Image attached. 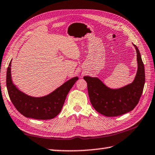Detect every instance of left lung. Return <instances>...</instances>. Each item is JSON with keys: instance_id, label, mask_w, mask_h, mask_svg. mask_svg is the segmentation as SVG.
Segmentation results:
<instances>
[{"instance_id": "1", "label": "left lung", "mask_w": 155, "mask_h": 155, "mask_svg": "<svg viewBox=\"0 0 155 155\" xmlns=\"http://www.w3.org/2000/svg\"><path fill=\"white\" fill-rule=\"evenodd\" d=\"M138 70L134 81L119 89H111L97 77L84 76L88 93L93 107L104 116L114 117L134 110L138 104L145 83L144 66L137 46Z\"/></svg>"}]
</instances>
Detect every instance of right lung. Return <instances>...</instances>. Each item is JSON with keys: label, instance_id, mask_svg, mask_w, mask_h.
<instances>
[{"label": "right lung", "instance_id": "1", "mask_svg": "<svg viewBox=\"0 0 155 155\" xmlns=\"http://www.w3.org/2000/svg\"><path fill=\"white\" fill-rule=\"evenodd\" d=\"M11 61L7 71V88L11 101L17 111L26 117L37 120H50L58 116L70 90L78 79V77L71 78L47 95L35 97L21 91L13 84Z\"/></svg>", "mask_w": 155, "mask_h": 155}]
</instances>
